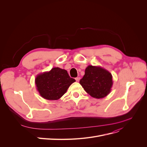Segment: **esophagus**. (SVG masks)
Segmentation results:
<instances>
[{
  "label": "esophagus",
  "mask_w": 147,
  "mask_h": 147,
  "mask_svg": "<svg viewBox=\"0 0 147 147\" xmlns=\"http://www.w3.org/2000/svg\"><path fill=\"white\" fill-rule=\"evenodd\" d=\"M80 78H78H78H75V79H76V82H79V80H80Z\"/></svg>",
  "instance_id": "1"
}]
</instances>
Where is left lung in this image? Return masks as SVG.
<instances>
[{"label": "left lung", "instance_id": "1", "mask_svg": "<svg viewBox=\"0 0 147 147\" xmlns=\"http://www.w3.org/2000/svg\"><path fill=\"white\" fill-rule=\"evenodd\" d=\"M80 84L92 97L100 99L109 95L113 84L112 74L99 66L88 65Z\"/></svg>", "mask_w": 147, "mask_h": 147}]
</instances>
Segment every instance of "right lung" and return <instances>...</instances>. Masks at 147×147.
<instances>
[{"mask_svg": "<svg viewBox=\"0 0 147 147\" xmlns=\"http://www.w3.org/2000/svg\"><path fill=\"white\" fill-rule=\"evenodd\" d=\"M75 79L67 70L53 67L49 71L38 74L35 79L36 89L40 95L47 100H58L64 95Z\"/></svg>", "mask_w": 147, "mask_h": 147, "instance_id": "1", "label": "right lung"}]
</instances>
